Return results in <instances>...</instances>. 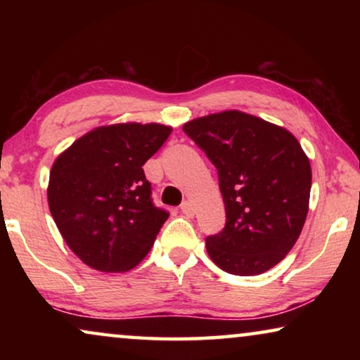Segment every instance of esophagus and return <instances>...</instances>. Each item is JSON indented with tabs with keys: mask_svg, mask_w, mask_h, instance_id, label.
<instances>
[{
	"mask_svg": "<svg viewBox=\"0 0 360 360\" xmlns=\"http://www.w3.org/2000/svg\"><path fill=\"white\" fill-rule=\"evenodd\" d=\"M180 210L185 216H193L195 214V206H193V203H191V201H184V203H181V206H180Z\"/></svg>",
	"mask_w": 360,
	"mask_h": 360,
	"instance_id": "esophagus-1",
	"label": "esophagus"
}]
</instances>
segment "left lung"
<instances>
[{"label": "left lung", "mask_w": 360, "mask_h": 360, "mask_svg": "<svg viewBox=\"0 0 360 360\" xmlns=\"http://www.w3.org/2000/svg\"><path fill=\"white\" fill-rule=\"evenodd\" d=\"M184 132L219 176L226 208L206 250L224 272L259 275L285 259L308 214L311 167L292 132L240 111L186 122Z\"/></svg>", "instance_id": "obj_1"}]
</instances>
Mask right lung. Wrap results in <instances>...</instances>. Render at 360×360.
<instances>
[{
	"mask_svg": "<svg viewBox=\"0 0 360 360\" xmlns=\"http://www.w3.org/2000/svg\"><path fill=\"white\" fill-rule=\"evenodd\" d=\"M164 124L101 126L53 162L47 200L62 238L101 272H126L149 252L169 211L152 201L142 165L164 146Z\"/></svg>",
	"mask_w": 360,
	"mask_h": 360,
	"instance_id": "1",
	"label": "right lung"
}]
</instances>
